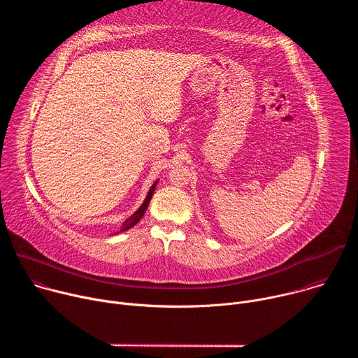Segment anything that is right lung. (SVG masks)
I'll return each mask as SVG.
<instances>
[{"label": "right lung", "mask_w": 358, "mask_h": 358, "mask_svg": "<svg viewBox=\"0 0 358 358\" xmlns=\"http://www.w3.org/2000/svg\"><path fill=\"white\" fill-rule=\"evenodd\" d=\"M156 184H157V181L151 185V188H150V191H148V194H147L144 202L141 203V207H140L129 220L124 221V224H123V227H122V229H120L119 232H124V231L130 229L131 227H134V225L140 221V218L144 215V213H145V210H147V207H148L150 199H151V196H152V192H155V189H156ZM119 232H116V234H119Z\"/></svg>", "instance_id": "obj_1"}]
</instances>
